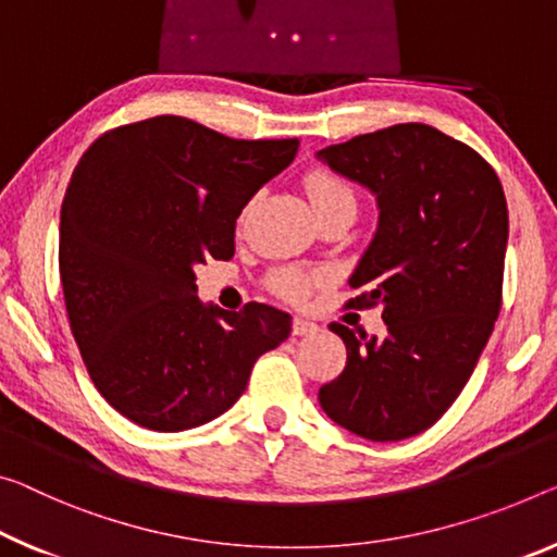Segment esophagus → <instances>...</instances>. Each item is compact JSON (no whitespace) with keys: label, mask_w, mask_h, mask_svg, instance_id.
<instances>
[{"label":"esophagus","mask_w":557,"mask_h":557,"mask_svg":"<svg viewBox=\"0 0 557 557\" xmlns=\"http://www.w3.org/2000/svg\"><path fill=\"white\" fill-rule=\"evenodd\" d=\"M315 329V323L313 321H308V319H304V315H294V323H290V331H294V336H308V333H313Z\"/></svg>","instance_id":"obj_1"}]
</instances>
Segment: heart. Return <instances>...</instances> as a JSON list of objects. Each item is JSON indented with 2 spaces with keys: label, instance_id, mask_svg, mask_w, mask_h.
<instances>
[{
  "label": "heart",
  "instance_id": "heart-1",
  "mask_svg": "<svg viewBox=\"0 0 557 557\" xmlns=\"http://www.w3.org/2000/svg\"><path fill=\"white\" fill-rule=\"evenodd\" d=\"M306 191L308 199L313 203V209L333 207V203L341 201L354 203V191H350V186L346 182H341L338 176L329 174V171H313V174L306 178ZM313 281V276H306L301 271L286 269L273 276V288L278 290V296L288 298V301H301V298L308 296V290H311Z\"/></svg>",
  "mask_w": 557,
  "mask_h": 557
}]
</instances>
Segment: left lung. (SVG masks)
<instances>
[{
    "label": "left lung",
    "mask_w": 557,
    "mask_h": 557,
    "mask_svg": "<svg viewBox=\"0 0 557 557\" xmlns=\"http://www.w3.org/2000/svg\"><path fill=\"white\" fill-rule=\"evenodd\" d=\"M375 196L379 226L348 278L386 336L344 338L346 368L319 391L333 423L368 441L423 433L453 406L500 313L508 203L481 153L428 124H396L315 153Z\"/></svg>",
    "instance_id": "left-lung-1"
}]
</instances>
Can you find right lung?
Returning <instances> with one entry per match:
<instances>
[{
    "label": "right lung",
    "mask_w": 557,
    "mask_h": 557,
    "mask_svg": "<svg viewBox=\"0 0 557 557\" xmlns=\"http://www.w3.org/2000/svg\"><path fill=\"white\" fill-rule=\"evenodd\" d=\"M296 151L298 139H228L184 116L119 126L84 151L59 219V276L94 386L136 425L213 421L288 338L278 308L203 304L194 269L234 256L238 213Z\"/></svg>",
    "instance_id": "1"
}]
</instances>
